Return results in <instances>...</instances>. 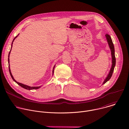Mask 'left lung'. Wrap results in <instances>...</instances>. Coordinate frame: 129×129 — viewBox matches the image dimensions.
I'll return each instance as SVG.
<instances>
[{
  "mask_svg": "<svg viewBox=\"0 0 129 129\" xmlns=\"http://www.w3.org/2000/svg\"><path fill=\"white\" fill-rule=\"evenodd\" d=\"M105 37H106V38L107 41L108 42L109 47V48L110 49V51H111V58H112V64H111V68L110 69V71H109L107 77L104 79V81L102 83V85L105 84L111 77L112 73H113V71H114V67L115 66V63H116V59H115V57L114 47V45H113V44L112 39H111V37L110 36V35H108V34H106Z\"/></svg>",
  "mask_w": 129,
  "mask_h": 129,
  "instance_id": "1",
  "label": "left lung"
}]
</instances>
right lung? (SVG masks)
Returning a JSON list of instances; mask_svg holds the SVG:
<instances>
[{"instance_id":"obj_1","label":"right lung","mask_w":129,"mask_h":129,"mask_svg":"<svg viewBox=\"0 0 129 129\" xmlns=\"http://www.w3.org/2000/svg\"><path fill=\"white\" fill-rule=\"evenodd\" d=\"M18 35H19V34H18L17 36H16V37H15V38L14 39V40H13V42H12V43L11 49L10 52V53H9V56H8V57H9V58H8V63H9V71H10V75H11V77H12V79H13V80H14V81H15V82H16L18 84H19V85H20V86H21V87H22V88H24V89H26V90H28L38 89L40 88L41 86H39V87H30V86H29V85H26V84H23V83H20V82H19L17 81L14 79V77H13V75H12V73H11V69H10V59H9V58H10V55L11 51V50H12V47H13V42H14V40L15 39V38H16ZM55 65H54V67H53V74H54V68H55Z\"/></svg>"}]
</instances>
